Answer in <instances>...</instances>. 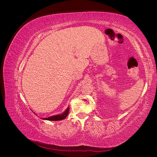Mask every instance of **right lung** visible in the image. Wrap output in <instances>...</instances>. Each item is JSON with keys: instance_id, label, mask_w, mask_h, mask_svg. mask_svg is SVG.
<instances>
[{"instance_id": "right-lung-1", "label": "right lung", "mask_w": 157, "mask_h": 157, "mask_svg": "<svg viewBox=\"0 0 157 157\" xmlns=\"http://www.w3.org/2000/svg\"><path fill=\"white\" fill-rule=\"evenodd\" d=\"M69 108H67V109L65 110L63 114H60V115H56V116H50L49 118H43L42 119L43 120H52V121H57V120H63L64 118H65L67 117V116L69 113Z\"/></svg>"}]
</instances>
